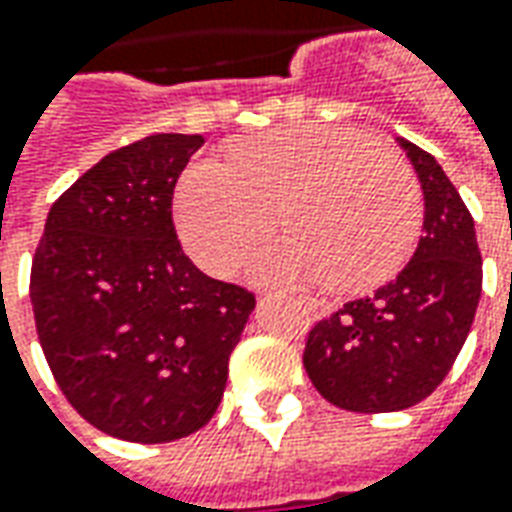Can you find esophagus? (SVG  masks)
<instances>
[{
    "label": "esophagus",
    "mask_w": 512,
    "mask_h": 512,
    "mask_svg": "<svg viewBox=\"0 0 512 512\" xmlns=\"http://www.w3.org/2000/svg\"><path fill=\"white\" fill-rule=\"evenodd\" d=\"M307 310L316 318H327L332 313V307L327 305V302H321V299H310V302H307Z\"/></svg>",
    "instance_id": "obj_1"
}]
</instances>
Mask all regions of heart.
<instances>
[{
	"label": "heart",
	"mask_w": 512,
	"mask_h": 512,
	"mask_svg": "<svg viewBox=\"0 0 512 512\" xmlns=\"http://www.w3.org/2000/svg\"><path fill=\"white\" fill-rule=\"evenodd\" d=\"M288 232L263 246L252 280H324L363 291L393 277L416 244L421 191L413 171L368 135L285 127L246 138L232 163L194 160L177 185V224L210 274H230L277 221Z\"/></svg>",
	"instance_id": "b5f03b06"
}]
</instances>
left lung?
Masks as SVG:
<instances>
[{
    "mask_svg": "<svg viewBox=\"0 0 512 512\" xmlns=\"http://www.w3.org/2000/svg\"><path fill=\"white\" fill-rule=\"evenodd\" d=\"M424 191V230L396 280L318 321L305 368L341 410L393 413L427 399L460 355L482 293L474 219L441 163L396 138Z\"/></svg>",
    "mask_w": 512,
    "mask_h": 512,
    "instance_id": "left-lung-1",
    "label": "left lung"
}]
</instances>
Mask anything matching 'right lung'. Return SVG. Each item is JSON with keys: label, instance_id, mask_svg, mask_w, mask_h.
<instances>
[{"label": "right lung", "instance_id": "1", "mask_svg": "<svg viewBox=\"0 0 512 512\" xmlns=\"http://www.w3.org/2000/svg\"><path fill=\"white\" fill-rule=\"evenodd\" d=\"M202 135L163 132L85 171L46 216L32 260L38 338L96 430L169 443L219 410L255 296L182 252L171 194Z\"/></svg>", "mask_w": 512, "mask_h": 512}]
</instances>
